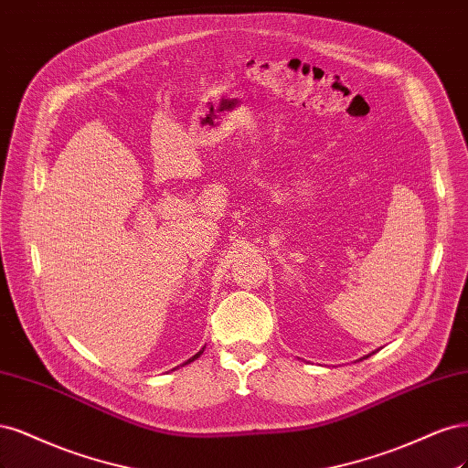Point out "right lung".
Listing matches in <instances>:
<instances>
[{"mask_svg":"<svg viewBox=\"0 0 468 468\" xmlns=\"http://www.w3.org/2000/svg\"><path fill=\"white\" fill-rule=\"evenodd\" d=\"M200 354H202V352H200ZM200 354H196V356H194V357H192V359H196V357H198V356H200ZM192 359H190V361H192Z\"/></svg>","mask_w":468,"mask_h":468,"instance_id":"1","label":"right lung"}]
</instances>
